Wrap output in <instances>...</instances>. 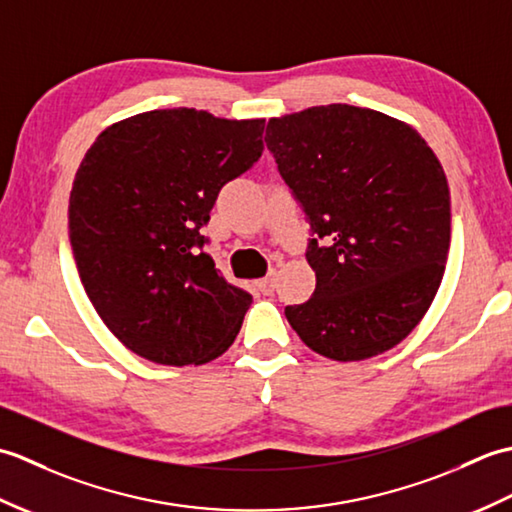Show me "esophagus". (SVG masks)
<instances>
[{"mask_svg":"<svg viewBox=\"0 0 512 512\" xmlns=\"http://www.w3.org/2000/svg\"><path fill=\"white\" fill-rule=\"evenodd\" d=\"M257 286H259V290L264 292V295H273L275 286H277V273H275V270H270V273L262 281H259Z\"/></svg>","mask_w":512,"mask_h":512,"instance_id":"34e87169","label":"esophagus"}]
</instances>
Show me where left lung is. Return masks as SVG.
<instances>
[{
  "label": "left lung",
  "mask_w": 512,
  "mask_h": 512,
  "mask_svg": "<svg viewBox=\"0 0 512 512\" xmlns=\"http://www.w3.org/2000/svg\"><path fill=\"white\" fill-rule=\"evenodd\" d=\"M266 145L310 224L317 288L286 319L310 350L363 361L416 328L440 288L451 195L416 129L345 103L270 118Z\"/></svg>",
  "instance_id": "left-lung-1"
}]
</instances>
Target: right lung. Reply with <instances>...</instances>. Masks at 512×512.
Segmentation results:
<instances>
[{
  "label": "right lung",
  "mask_w": 512,
  "mask_h": 512,
  "mask_svg": "<svg viewBox=\"0 0 512 512\" xmlns=\"http://www.w3.org/2000/svg\"><path fill=\"white\" fill-rule=\"evenodd\" d=\"M264 118L143 112L110 125L70 191V244L94 310L127 350L160 365L222 356L253 303L204 253L217 193L262 156Z\"/></svg>",
  "instance_id": "add662e5"
}]
</instances>
